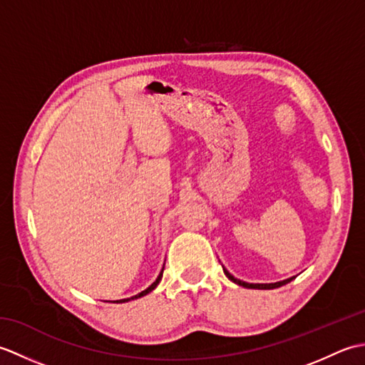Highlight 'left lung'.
I'll return each instance as SVG.
<instances>
[{"label": "left lung", "instance_id": "8db88e82", "mask_svg": "<svg viewBox=\"0 0 365 365\" xmlns=\"http://www.w3.org/2000/svg\"><path fill=\"white\" fill-rule=\"evenodd\" d=\"M222 269H224V273H226V276L230 279L232 282H235V284L242 285V287H246V289H260V290L277 289V287H282V285H285V284H289L290 281H293V279H294V277H290V279H285V281H281V282H274V284H247V282L240 281V279H237V277L232 276V274L229 273V271H227L226 268H222Z\"/></svg>", "mask_w": 365, "mask_h": 365}]
</instances>
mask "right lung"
Instances as JSON below:
<instances>
[{"label":"right lung","mask_w":365,"mask_h":365,"mask_svg":"<svg viewBox=\"0 0 365 365\" xmlns=\"http://www.w3.org/2000/svg\"><path fill=\"white\" fill-rule=\"evenodd\" d=\"M161 276H163V269H161V273H160V276L157 277V281H155L150 287H149V289H145L144 292H141V293H138V294H135V297H131V298H128V299H119V301H114V302H125V301H130V299H136V298H141V297H144V294H147V293H149V292H152L153 289H155V287H157L158 285V282H160V279H161Z\"/></svg>","instance_id":"right-lung-1"}]
</instances>
